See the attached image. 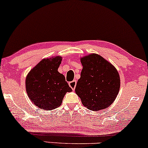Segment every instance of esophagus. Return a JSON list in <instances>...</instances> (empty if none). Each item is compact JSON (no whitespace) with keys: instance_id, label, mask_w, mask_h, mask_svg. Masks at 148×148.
Returning <instances> with one entry per match:
<instances>
[{"instance_id":"1","label":"esophagus","mask_w":148,"mask_h":148,"mask_svg":"<svg viewBox=\"0 0 148 148\" xmlns=\"http://www.w3.org/2000/svg\"><path fill=\"white\" fill-rule=\"evenodd\" d=\"M69 87L72 88L73 90H75L76 86V80H74V81L69 82Z\"/></svg>"}]
</instances>
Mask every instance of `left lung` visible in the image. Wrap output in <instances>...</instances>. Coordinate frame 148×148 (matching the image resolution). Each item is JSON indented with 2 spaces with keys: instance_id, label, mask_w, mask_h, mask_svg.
<instances>
[{
  "instance_id": "obj_1",
  "label": "left lung",
  "mask_w": 148,
  "mask_h": 148,
  "mask_svg": "<svg viewBox=\"0 0 148 148\" xmlns=\"http://www.w3.org/2000/svg\"><path fill=\"white\" fill-rule=\"evenodd\" d=\"M83 69L75 92L83 105L91 111L108 108L118 95L120 76L115 67L98 54L81 58Z\"/></svg>"
}]
</instances>
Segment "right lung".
Segmentation results:
<instances>
[{"label": "right lung", "instance_id": "right-lung-1", "mask_svg": "<svg viewBox=\"0 0 148 148\" xmlns=\"http://www.w3.org/2000/svg\"><path fill=\"white\" fill-rule=\"evenodd\" d=\"M62 57L43 59L34 67L25 79L28 97L41 109L51 111L60 106L64 95L72 92L63 74L58 72Z\"/></svg>", "mask_w": 148, "mask_h": 148}]
</instances>
